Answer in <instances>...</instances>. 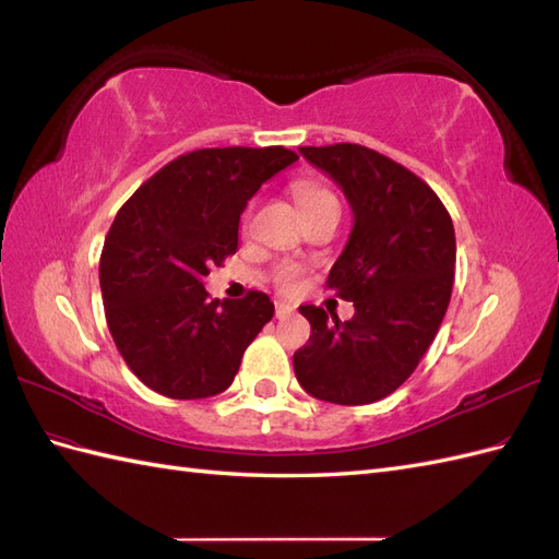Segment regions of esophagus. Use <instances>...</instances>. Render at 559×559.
Here are the masks:
<instances>
[{
  "label": "esophagus",
  "mask_w": 559,
  "mask_h": 559,
  "mask_svg": "<svg viewBox=\"0 0 559 559\" xmlns=\"http://www.w3.org/2000/svg\"><path fill=\"white\" fill-rule=\"evenodd\" d=\"M292 314H294L292 306H286V302H277V306H275V317L277 319H286V317H292Z\"/></svg>",
  "instance_id": "1"
}]
</instances>
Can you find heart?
<instances>
[{
	"label": "heart",
	"instance_id": "obj_1",
	"mask_svg": "<svg viewBox=\"0 0 559 559\" xmlns=\"http://www.w3.org/2000/svg\"><path fill=\"white\" fill-rule=\"evenodd\" d=\"M294 198L298 202V207L302 212V216H310L317 214L326 207H337V198L326 189V186H321L317 181H298L294 183ZM277 286L282 292H296L300 286L302 273L300 267L296 265H282L277 270Z\"/></svg>",
	"mask_w": 559,
	"mask_h": 559
}]
</instances>
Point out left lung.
I'll return each instance as SVG.
<instances>
[{"mask_svg":"<svg viewBox=\"0 0 559 559\" xmlns=\"http://www.w3.org/2000/svg\"><path fill=\"white\" fill-rule=\"evenodd\" d=\"M298 151L341 186L352 207L349 240L326 284L354 302V317L300 306L312 333L294 354V370L319 401L366 405L411 378L441 329L456 261L452 218L425 181L373 148Z\"/></svg>","mask_w":559,"mask_h":559,"instance_id":"8db88e82","label":"left lung"}]
</instances>
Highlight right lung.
<instances>
[{"label": "right lung", "instance_id": "obj_1", "mask_svg": "<svg viewBox=\"0 0 559 559\" xmlns=\"http://www.w3.org/2000/svg\"><path fill=\"white\" fill-rule=\"evenodd\" d=\"M298 156L284 146L198 148L118 210L99 257L107 326L121 357L167 399L222 394L275 314L261 292L210 298L202 277L238 251L247 202Z\"/></svg>", "mask_w": 559, "mask_h": 559}]
</instances>
